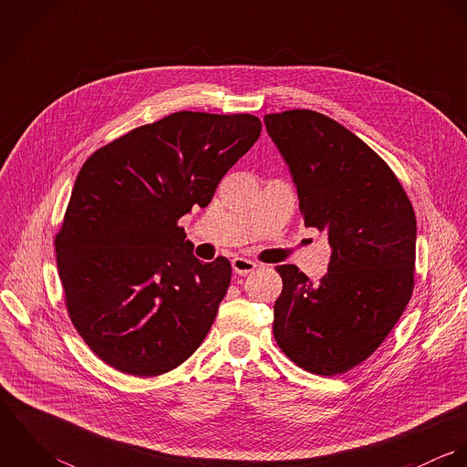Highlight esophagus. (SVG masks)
<instances>
[{
  "instance_id": "obj_1",
  "label": "esophagus",
  "mask_w": 467,
  "mask_h": 467,
  "mask_svg": "<svg viewBox=\"0 0 467 467\" xmlns=\"http://www.w3.org/2000/svg\"><path fill=\"white\" fill-rule=\"evenodd\" d=\"M232 267H234V271L237 275H248V273L257 269V265L254 261H248V259H243V257H235L232 261Z\"/></svg>"
}]
</instances>
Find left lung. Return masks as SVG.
<instances>
[{
	"instance_id": "obj_1",
	"label": "left lung",
	"mask_w": 467,
	"mask_h": 467,
	"mask_svg": "<svg viewBox=\"0 0 467 467\" xmlns=\"http://www.w3.org/2000/svg\"><path fill=\"white\" fill-rule=\"evenodd\" d=\"M265 124L289 165L304 224L333 248L318 284L276 266L273 336L300 368L343 374L376 352L411 298L415 212L389 163L333 119L291 109Z\"/></svg>"
}]
</instances>
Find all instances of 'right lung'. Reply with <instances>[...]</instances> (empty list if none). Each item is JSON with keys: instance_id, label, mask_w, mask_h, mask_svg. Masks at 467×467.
Segmentation results:
<instances>
[{"instance_id": "add662e5", "label": "right lung", "mask_w": 467, "mask_h": 467, "mask_svg": "<svg viewBox=\"0 0 467 467\" xmlns=\"http://www.w3.org/2000/svg\"><path fill=\"white\" fill-rule=\"evenodd\" d=\"M261 131L248 113L178 111L84 161L56 235L57 267L73 327L109 367L161 376L202 343L232 266L198 261L178 221L212 201Z\"/></svg>"}]
</instances>
